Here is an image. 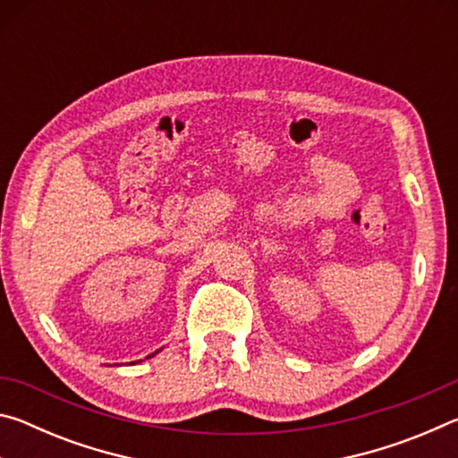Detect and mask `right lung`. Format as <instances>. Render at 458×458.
I'll list each match as a JSON object with an SVG mask.
<instances>
[{"mask_svg":"<svg viewBox=\"0 0 458 458\" xmlns=\"http://www.w3.org/2000/svg\"><path fill=\"white\" fill-rule=\"evenodd\" d=\"M157 352H161V350H157ZM157 352H155V353H151V355H147V360H149V358H153V355H157ZM131 363H133V361H131Z\"/></svg>","mask_w":458,"mask_h":458,"instance_id":"1","label":"right lung"}]
</instances>
